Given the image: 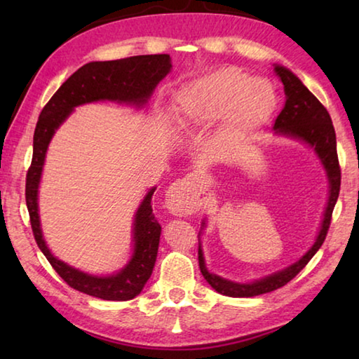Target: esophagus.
Here are the masks:
<instances>
[{
    "label": "esophagus",
    "instance_id": "esophagus-1",
    "mask_svg": "<svg viewBox=\"0 0 359 359\" xmlns=\"http://www.w3.org/2000/svg\"><path fill=\"white\" fill-rule=\"evenodd\" d=\"M198 201L199 175L193 172L174 182L166 193V205L174 215H191L198 209Z\"/></svg>",
    "mask_w": 359,
    "mask_h": 359
}]
</instances>
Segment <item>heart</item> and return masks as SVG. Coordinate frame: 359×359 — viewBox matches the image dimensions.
Wrapping results in <instances>:
<instances>
[{"mask_svg":"<svg viewBox=\"0 0 359 359\" xmlns=\"http://www.w3.org/2000/svg\"><path fill=\"white\" fill-rule=\"evenodd\" d=\"M274 88L239 68H223L198 79L182 92L187 125L209 126L223 117L229 136H244L266 123L276 111Z\"/></svg>","mask_w":359,"mask_h":359,"instance_id":"b5f03b06","label":"heart"}]
</instances>
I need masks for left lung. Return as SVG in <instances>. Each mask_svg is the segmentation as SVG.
I'll list each match as a JSON object with an SVG mask.
<instances>
[{"instance_id": "1", "label": "left lung", "mask_w": 359, "mask_h": 359, "mask_svg": "<svg viewBox=\"0 0 359 359\" xmlns=\"http://www.w3.org/2000/svg\"><path fill=\"white\" fill-rule=\"evenodd\" d=\"M274 72L283 83L285 95H287V101H285L282 112L278 114V117L276 118L274 130H277V133H282V135L301 139V141L307 142L315 149L326 169L327 179H330V201H327V208L325 212L323 223H321L320 234L311 250L304 255L297 263L291 264L282 272H277V274H272L263 278V280L244 285L224 280L222 277L210 274V272L205 269L203 250L201 247H199L198 259L201 274L215 291L231 297H252L271 293V291L282 288L283 285L293 280L304 267H306L309 261L312 259L313 255L318 252V248L323 245L327 229H330L331 224L334 205H336L340 191V166L337 158L336 131H334L330 112H327L326 107L317 100V96L309 92V88L293 74V72L283 68V66H276Z\"/></svg>"}]
</instances>
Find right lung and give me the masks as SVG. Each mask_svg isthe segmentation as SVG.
<instances>
[{"instance_id":"right-lung-1","label":"right lung","mask_w":359,"mask_h":359,"mask_svg":"<svg viewBox=\"0 0 359 359\" xmlns=\"http://www.w3.org/2000/svg\"><path fill=\"white\" fill-rule=\"evenodd\" d=\"M171 69V58L161 55H137L112 62H92L83 65L60 87L41 111L33 137V158L27 172L25 199L33 236L41 252L46 255L57 274L71 288L106 301H128L141 293L154 271L161 226L151 210V194L136 212L135 220V255L130 264L117 276L92 277L72 269L48 252L42 239L38 215V187L41 180L46 150L53 133L62 125L76 106L98 100H115L144 104L158 82Z\"/></svg>"}]
</instances>
